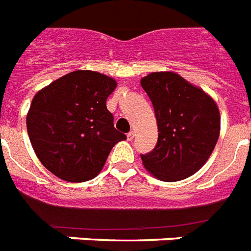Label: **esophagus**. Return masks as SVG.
I'll return each instance as SVG.
<instances>
[{"instance_id": "obj_1", "label": "esophagus", "mask_w": 251, "mask_h": 251, "mask_svg": "<svg viewBox=\"0 0 251 251\" xmlns=\"http://www.w3.org/2000/svg\"><path fill=\"white\" fill-rule=\"evenodd\" d=\"M134 135H135V133H134V131H130V133H127V135H126L127 141H133Z\"/></svg>"}]
</instances>
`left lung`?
Segmentation results:
<instances>
[{
	"mask_svg": "<svg viewBox=\"0 0 251 251\" xmlns=\"http://www.w3.org/2000/svg\"><path fill=\"white\" fill-rule=\"evenodd\" d=\"M141 84L152 102L159 137L151 152L141 155L156 178L173 182L204 165L220 134V113L214 99L172 72L151 73Z\"/></svg>",
	"mask_w": 251,
	"mask_h": 251,
	"instance_id": "obj_1",
	"label": "left lung"
}]
</instances>
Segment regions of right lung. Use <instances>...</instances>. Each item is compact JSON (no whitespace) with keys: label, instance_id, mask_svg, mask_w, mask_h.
Wrapping results in <instances>:
<instances>
[{"label":"right lung","instance_id":"add662e5","mask_svg":"<svg viewBox=\"0 0 251 251\" xmlns=\"http://www.w3.org/2000/svg\"><path fill=\"white\" fill-rule=\"evenodd\" d=\"M117 82L91 70L61 76L35 95L27 114L33 151L49 172L68 182L100 173L110 150L125 134L114 129L106 99Z\"/></svg>","mask_w":251,"mask_h":251}]
</instances>
